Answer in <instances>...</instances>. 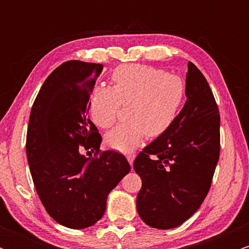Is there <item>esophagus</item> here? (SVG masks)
Returning a JSON list of instances; mask_svg holds the SVG:
<instances>
[{"label":"esophagus","instance_id":"1","mask_svg":"<svg viewBox=\"0 0 249 249\" xmlns=\"http://www.w3.org/2000/svg\"><path fill=\"white\" fill-rule=\"evenodd\" d=\"M134 158H136V154H134V153H127V154H126V159H127V161L130 162L131 165L133 164Z\"/></svg>","mask_w":249,"mask_h":249}]
</instances>
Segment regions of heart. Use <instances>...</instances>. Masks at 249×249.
Masks as SVG:
<instances>
[{
  "label": "heart",
  "mask_w": 249,
  "mask_h": 249,
  "mask_svg": "<svg viewBox=\"0 0 249 249\" xmlns=\"http://www.w3.org/2000/svg\"><path fill=\"white\" fill-rule=\"evenodd\" d=\"M113 88L97 85L89 101V115L98 127L107 128L127 104L130 121L118 124L105 136L110 147L130 152L145 136L159 137L176 123L185 102L186 84L181 77L142 64H124L112 72Z\"/></svg>",
  "instance_id": "b5f03b06"
}]
</instances>
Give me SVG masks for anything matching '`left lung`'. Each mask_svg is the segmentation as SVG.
<instances>
[{
    "label": "left lung",
    "mask_w": 249,
    "mask_h": 249,
    "mask_svg": "<svg viewBox=\"0 0 249 249\" xmlns=\"http://www.w3.org/2000/svg\"><path fill=\"white\" fill-rule=\"evenodd\" d=\"M186 97L170 130L142 148L133 162L142 179L137 211L145 224L158 230L177 227L199 210L219 160V108L206 78L192 62Z\"/></svg>",
    "instance_id": "8db88e82"
}]
</instances>
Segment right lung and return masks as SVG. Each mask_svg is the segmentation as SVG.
<instances>
[{
  "mask_svg": "<svg viewBox=\"0 0 249 249\" xmlns=\"http://www.w3.org/2000/svg\"><path fill=\"white\" fill-rule=\"evenodd\" d=\"M103 71L99 63L65 62L43 83L31 108L27 158L36 192L55 221L73 230L95 225L107 194L131 166L124 154L101 151L89 119V101ZM95 153L87 159L82 150Z\"/></svg>",
  "mask_w": 249,
  "mask_h": 249,
  "instance_id": "right-lung-1",
  "label": "right lung"
}]
</instances>
